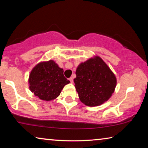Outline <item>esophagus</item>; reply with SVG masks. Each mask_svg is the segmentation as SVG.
<instances>
[{
  "label": "esophagus",
  "instance_id": "1",
  "mask_svg": "<svg viewBox=\"0 0 148 148\" xmlns=\"http://www.w3.org/2000/svg\"><path fill=\"white\" fill-rule=\"evenodd\" d=\"M69 80H70V82H71V83H72V84L74 82V80H73V78H72V77H70Z\"/></svg>",
  "mask_w": 148,
  "mask_h": 148
}]
</instances>
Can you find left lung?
Listing matches in <instances>:
<instances>
[{
  "instance_id": "left-lung-1",
  "label": "left lung",
  "mask_w": 148,
  "mask_h": 148,
  "mask_svg": "<svg viewBox=\"0 0 148 148\" xmlns=\"http://www.w3.org/2000/svg\"><path fill=\"white\" fill-rule=\"evenodd\" d=\"M74 79L82 102L88 106H99L108 101L116 86V78L99 57L80 64Z\"/></svg>"
}]
</instances>
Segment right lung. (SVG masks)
I'll list each match as a JSON object with an SVG mask.
<instances>
[{
  "label": "right lung",
  "mask_w": 148,
  "mask_h": 148,
  "mask_svg": "<svg viewBox=\"0 0 148 148\" xmlns=\"http://www.w3.org/2000/svg\"><path fill=\"white\" fill-rule=\"evenodd\" d=\"M63 69L52 60L40 62L34 67L29 76V88L35 96L43 101H51L70 83L64 76Z\"/></svg>",
  "instance_id": "add662e5"
}]
</instances>
